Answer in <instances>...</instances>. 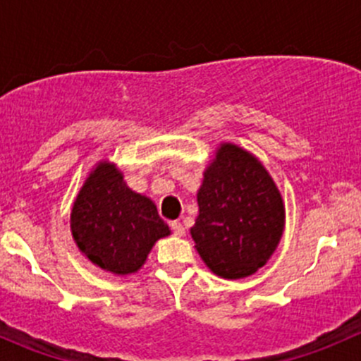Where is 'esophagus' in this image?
I'll use <instances>...</instances> for the list:
<instances>
[{
    "instance_id": "1",
    "label": "esophagus",
    "mask_w": 361,
    "mask_h": 361,
    "mask_svg": "<svg viewBox=\"0 0 361 361\" xmlns=\"http://www.w3.org/2000/svg\"><path fill=\"white\" fill-rule=\"evenodd\" d=\"M171 228H173L174 235H178V238H183V235L187 234V231H185V227L180 221H173V224H171Z\"/></svg>"
}]
</instances>
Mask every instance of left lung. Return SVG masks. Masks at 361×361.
Returning a JSON list of instances; mask_svg holds the SVG:
<instances>
[{"instance_id":"obj_1","label":"left lung","mask_w":361,"mask_h":361,"mask_svg":"<svg viewBox=\"0 0 361 361\" xmlns=\"http://www.w3.org/2000/svg\"><path fill=\"white\" fill-rule=\"evenodd\" d=\"M197 204L190 235L211 272L243 279L267 264L285 231V202L253 154L220 143L204 169Z\"/></svg>"}]
</instances>
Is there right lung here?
<instances>
[{
  "label": "right lung",
  "instance_id": "obj_1",
  "mask_svg": "<svg viewBox=\"0 0 361 361\" xmlns=\"http://www.w3.org/2000/svg\"><path fill=\"white\" fill-rule=\"evenodd\" d=\"M69 227L78 250L115 276L140 271L155 243L171 234L155 202L130 190L110 160H99L85 178L71 206Z\"/></svg>",
  "mask_w": 361,
  "mask_h": 361
}]
</instances>
